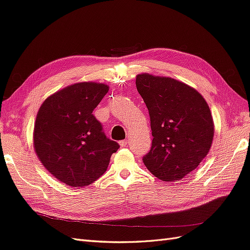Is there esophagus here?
<instances>
[{
  "instance_id": "obj_1",
  "label": "esophagus",
  "mask_w": 250,
  "mask_h": 250,
  "mask_svg": "<svg viewBox=\"0 0 250 250\" xmlns=\"http://www.w3.org/2000/svg\"><path fill=\"white\" fill-rule=\"evenodd\" d=\"M119 144H120V146H121V147H126V146L128 145V141H127V140L120 141V142H119Z\"/></svg>"
}]
</instances>
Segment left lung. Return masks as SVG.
<instances>
[{
    "label": "left lung",
    "mask_w": 250,
    "mask_h": 250,
    "mask_svg": "<svg viewBox=\"0 0 250 250\" xmlns=\"http://www.w3.org/2000/svg\"><path fill=\"white\" fill-rule=\"evenodd\" d=\"M138 92L149 110L152 146L143 157L158 179L179 181L198 167L214 140V121L204 98L171 77L137 75Z\"/></svg>",
    "instance_id": "obj_1"
}]
</instances>
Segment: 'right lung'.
Segmentation results:
<instances>
[{"instance_id": "obj_1", "label": "right lung", "mask_w": 250, "mask_h": 250, "mask_svg": "<svg viewBox=\"0 0 250 250\" xmlns=\"http://www.w3.org/2000/svg\"><path fill=\"white\" fill-rule=\"evenodd\" d=\"M108 89L104 83H74L49 96L40 107L33 147L43 167L60 183L73 188L93 184L120 148L93 115Z\"/></svg>"}]
</instances>
